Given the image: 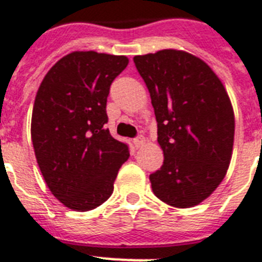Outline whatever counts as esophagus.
Wrapping results in <instances>:
<instances>
[{"instance_id": "esophagus-1", "label": "esophagus", "mask_w": 262, "mask_h": 262, "mask_svg": "<svg viewBox=\"0 0 262 262\" xmlns=\"http://www.w3.org/2000/svg\"><path fill=\"white\" fill-rule=\"evenodd\" d=\"M145 144V137L144 136H138L137 138H135L133 140V145H135V148H141L142 145Z\"/></svg>"}]
</instances>
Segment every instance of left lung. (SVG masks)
I'll list each match as a JSON object with an SVG mask.
<instances>
[{
    "label": "left lung",
    "instance_id": "left-lung-1",
    "mask_svg": "<svg viewBox=\"0 0 262 262\" xmlns=\"http://www.w3.org/2000/svg\"><path fill=\"white\" fill-rule=\"evenodd\" d=\"M150 93L161 169L153 193L176 208L199 205L216 190L232 160L234 112L225 86L199 57L164 49L133 58Z\"/></svg>",
    "mask_w": 262,
    "mask_h": 262
}]
</instances>
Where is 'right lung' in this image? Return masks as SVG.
<instances>
[{"label":"right lung","mask_w":262,"mask_h":262,"mask_svg":"<svg viewBox=\"0 0 262 262\" xmlns=\"http://www.w3.org/2000/svg\"><path fill=\"white\" fill-rule=\"evenodd\" d=\"M127 63L125 56L77 50L57 61L37 90L30 127L37 164L52 194L72 210L104 204L129 158L105 127L109 89Z\"/></svg>","instance_id":"obj_1"}]
</instances>
